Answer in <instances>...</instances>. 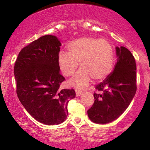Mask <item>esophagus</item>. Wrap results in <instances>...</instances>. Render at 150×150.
<instances>
[{
    "label": "esophagus",
    "mask_w": 150,
    "mask_h": 150,
    "mask_svg": "<svg viewBox=\"0 0 150 150\" xmlns=\"http://www.w3.org/2000/svg\"><path fill=\"white\" fill-rule=\"evenodd\" d=\"M82 93H83V91H80V90H76V96H78V97L82 95Z\"/></svg>",
    "instance_id": "esophagus-1"
}]
</instances>
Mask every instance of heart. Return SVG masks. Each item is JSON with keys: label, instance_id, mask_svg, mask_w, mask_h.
Instances as JSON below:
<instances>
[{"label": "heart", "instance_id": "1", "mask_svg": "<svg viewBox=\"0 0 150 150\" xmlns=\"http://www.w3.org/2000/svg\"><path fill=\"white\" fill-rule=\"evenodd\" d=\"M68 53L61 51L57 56V63L65 76L76 74L69 84L80 89L85 88L91 79H104L112 70L115 53L112 45L108 41L94 37H82L71 41L67 45Z\"/></svg>", "mask_w": 150, "mask_h": 150}]
</instances>
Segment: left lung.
<instances>
[{"label": "left lung", "instance_id": "left-lung-1", "mask_svg": "<svg viewBox=\"0 0 150 150\" xmlns=\"http://www.w3.org/2000/svg\"><path fill=\"white\" fill-rule=\"evenodd\" d=\"M117 62L115 69L96 86L94 103L87 110L89 118L96 124H107L124 112L137 91V66L134 57L124 46L117 47Z\"/></svg>", "mask_w": 150, "mask_h": 150}]
</instances>
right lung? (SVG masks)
I'll return each instance as SVG.
<instances>
[{"instance_id":"right-lung-1","label":"right lung","mask_w":150,"mask_h":150,"mask_svg":"<svg viewBox=\"0 0 150 150\" xmlns=\"http://www.w3.org/2000/svg\"><path fill=\"white\" fill-rule=\"evenodd\" d=\"M60 46L55 36L41 37L20 50L14 65L18 98L33 117L47 125L64 122L76 96L73 89H60L65 80L57 63Z\"/></svg>"}]
</instances>
